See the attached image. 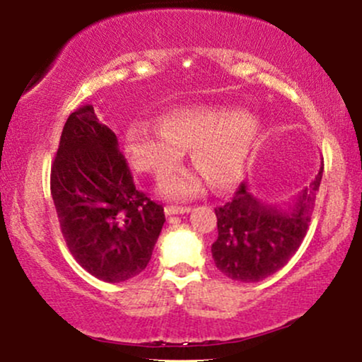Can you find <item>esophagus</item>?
<instances>
[{
  "label": "esophagus",
  "mask_w": 362,
  "mask_h": 362,
  "mask_svg": "<svg viewBox=\"0 0 362 362\" xmlns=\"http://www.w3.org/2000/svg\"><path fill=\"white\" fill-rule=\"evenodd\" d=\"M164 211H166L168 216L182 215V213H189L191 208L189 206H176V204H168V206L164 208Z\"/></svg>",
  "instance_id": "obj_1"
}]
</instances>
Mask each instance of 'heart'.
Instances as JSON below:
<instances>
[{
  "label": "heart",
  "mask_w": 362,
  "mask_h": 362,
  "mask_svg": "<svg viewBox=\"0 0 362 362\" xmlns=\"http://www.w3.org/2000/svg\"><path fill=\"white\" fill-rule=\"evenodd\" d=\"M262 126L257 117L231 107H191L168 114L160 127L147 120L131 124L126 153L132 166L154 177L168 176L191 149L194 168L215 189H226L243 177ZM202 177L177 173L163 182L173 198H186L202 189Z\"/></svg>",
  "instance_id": "1"
}]
</instances>
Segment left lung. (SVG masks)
I'll list each match as a JSON object with an SVG mask.
<instances>
[{
	"instance_id": "1",
	"label": "left lung",
	"mask_w": 362,
	"mask_h": 362,
	"mask_svg": "<svg viewBox=\"0 0 362 362\" xmlns=\"http://www.w3.org/2000/svg\"><path fill=\"white\" fill-rule=\"evenodd\" d=\"M324 166L288 211L267 206L242 182L233 198L215 208L218 238L211 245L215 265L238 282H260L287 265L310 225Z\"/></svg>"
}]
</instances>
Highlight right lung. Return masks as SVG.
<instances>
[{
  "mask_svg": "<svg viewBox=\"0 0 362 362\" xmlns=\"http://www.w3.org/2000/svg\"><path fill=\"white\" fill-rule=\"evenodd\" d=\"M50 189L66 247L88 274L119 284L146 269L166 221L164 208L136 189L117 136L92 105L66 119Z\"/></svg>",
  "mask_w": 362,
  "mask_h": 362,
  "instance_id": "add662e5",
  "label": "right lung"
}]
</instances>
